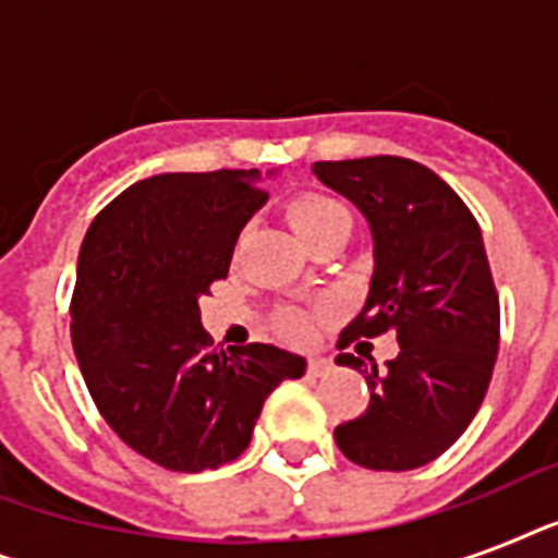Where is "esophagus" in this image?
Segmentation results:
<instances>
[{"label":"esophagus","mask_w":558,"mask_h":558,"mask_svg":"<svg viewBox=\"0 0 558 558\" xmlns=\"http://www.w3.org/2000/svg\"><path fill=\"white\" fill-rule=\"evenodd\" d=\"M306 371H310V376H327V373L332 371V365L324 356H313L310 359V367H306Z\"/></svg>","instance_id":"esophagus-1"}]
</instances>
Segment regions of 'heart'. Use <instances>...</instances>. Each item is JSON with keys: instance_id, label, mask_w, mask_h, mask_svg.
Returning a JSON list of instances; mask_svg holds the SVG:
<instances>
[{"instance_id": "b5f03b06", "label": "heart", "mask_w": 558, "mask_h": 558, "mask_svg": "<svg viewBox=\"0 0 558 558\" xmlns=\"http://www.w3.org/2000/svg\"><path fill=\"white\" fill-rule=\"evenodd\" d=\"M287 217L304 243H315L318 236L330 234L336 228H350V210L339 199L324 196V193H304V196L292 199ZM287 330L289 336L304 339V336H310V322L304 315L292 313L287 315Z\"/></svg>"}]
</instances>
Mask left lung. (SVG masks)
<instances>
[{
  "instance_id": "left-lung-1",
  "label": "left lung",
  "mask_w": 558,
  "mask_h": 558,
  "mask_svg": "<svg viewBox=\"0 0 558 558\" xmlns=\"http://www.w3.org/2000/svg\"><path fill=\"white\" fill-rule=\"evenodd\" d=\"M324 185L348 196L373 234L365 306L341 330L353 339L393 332L388 371L339 353L365 373L367 411L336 428L344 458L376 472H408L440 458L475 420L493 379L501 310L481 226L434 170L399 156L315 161Z\"/></svg>"
}]
</instances>
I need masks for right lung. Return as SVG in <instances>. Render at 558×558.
<instances>
[{
	"instance_id": "add662e5",
	"label": "right lung",
	"mask_w": 558,
	"mask_h": 558,
	"mask_svg": "<svg viewBox=\"0 0 558 558\" xmlns=\"http://www.w3.org/2000/svg\"><path fill=\"white\" fill-rule=\"evenodd\" d=\"M266 199L257 170L161 173L116 196L83 236L74 356L109 428L170 472L240 458L266 397L306 371L275 344L210 348L199 322V298L228 278Z\"/></svg>"
}]
</instances>
